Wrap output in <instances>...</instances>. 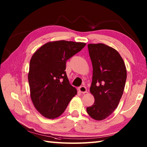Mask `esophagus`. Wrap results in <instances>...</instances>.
Segmentation results:
<instances>
[{
  "label": "esophagus",
  "mask_w": 147,
  "mask_h": 147,
  "mask_svg": "<svg viewBox=\"0 0 147 147\" xmlns=\"http://www.w3.org/2000/svg\"><path fill=\"white\" fill-rule=\"evenodd\" d=\"M79 91L82 93H85L87 92V89L85 86H80L79 88Z\"/></svg>",
  "instance_id": "34e87169"
}]
</instances>
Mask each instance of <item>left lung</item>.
Masks as SVG:
<instances>
[{"mask_svg":"<svg viewBox=\"0 0 147 147\" xmlns=\"http://www.w3.org/2000/svg\"><path fill=\"white\" fill-rule=\"evenodd\" d=\"M88 48L93 66L90 92L95 102L86 111L93 119L102 121L117 107L125 86L127 71L123 58L114 48L104 43H89Z\"/></svg>","mask_w":147,"mask_h":147,"instance_id":"8db88e82","label":"left lung"}]
</instances>
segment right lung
<instances>
[{
  "label": "right lung",
  "instance_id": "1",
  "mask_svg": "<svg viewBox=\"0 0 147 147\" xmlns=\"http://www.w3.org/2000/svg\"><path fill=\"white\" fill-rule=\"evenodd\" d=\"M85 45V43L65 40L49 42L33 54L28 74L30 97L43 116H60L77 94L76 88L69 82L65 63Z\"/></svg>",
  "mask_w": 147,
  "mask_h": 147
}]
</instances>
